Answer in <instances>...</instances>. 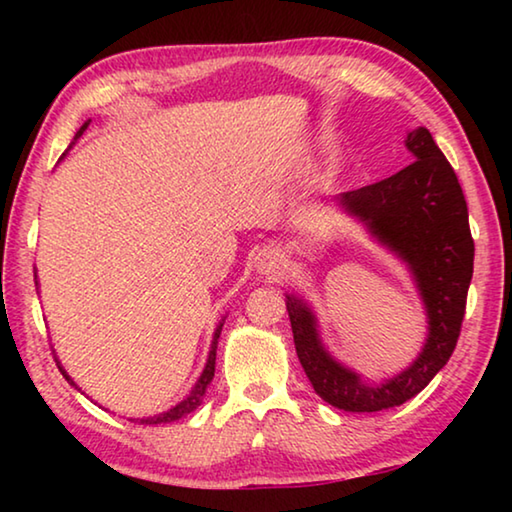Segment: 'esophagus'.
Here are the masks:
<instances>
[{
    "mask_svg": "<svg viewBox=\"0 0 512 512\" xmlns=\"http://www.w3.org/2000/svg\"><path fill=\"white\" fill-rule=\"evenodd\" d=\"M257 271L262 275H280L284 271V257L273 248H266L257 255Z\"/></svg>",
    "mask_w": 512,
    "mask_h": 512,
    "instance_id": "esophagus-1",
    "label": "esophagus"
}]
</instances>
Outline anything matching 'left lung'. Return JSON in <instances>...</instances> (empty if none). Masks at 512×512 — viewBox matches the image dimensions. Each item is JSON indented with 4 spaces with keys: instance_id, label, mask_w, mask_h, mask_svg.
<instances>
[{
    "instance_id": "obj_1",
    "label": "left lung",
    "mask_w": 512,
    "mask_h": 512,
    "mask_svg": "<svg viewBox=\"0 0 512 512\" xmlns=\"http://www.w3.org/2000/svg\"><path fill=\"white\" fill-rule=\"evenodd\" d=\"M413 162L395 176L334 198L377 246L409 268L427 314V339L409 366L372 381L334 357L320 339L318 318L298 293L287 296L293 343L314 391L350 413L393 409L418 395L456 348L474 268L467 203L443 151L424 126L406 133Z\"/></svg>"
}]
</instances>
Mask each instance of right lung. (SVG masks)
Returning <instances> with one entry per match:
<instances>
[{"instance_id":"obj_1","label":"right lung","mask_w":512,"mask_h":512,"mask_svg":"<svg viewBox=\"0 0 512 512\" xmlns=\"http://www.w3.org/2000/svg\"><path fill=\"white\" fill-rule=\"evenodd\" d=\"M90 126V121H85V124L79 128V131H76V135H74V142L69 144V149H72V146L76 144V140H79V137L85 133V128ZM67 149V151H69ZM65 151V153H67ZM65 153H63V158H65ZM60 158V160H63ZM40 287L38 284V271H36V289ZM223 323H225V316L219 320V325H216V329H214V334H212V343H210V352H207V361H205V368H203V372H201V377L196 379V384H194V388L192 391H189V395L185 397L183 402H178L176 406H171L169 411H162V413H158V415H149V418H133V422L137 420L140 424H167V422H176V420H180V418H185L187 413H192V411H196L198 406L203 404V397H205V393H207V386L212 384V379H214V368H216V345H219V336H221V329H223ZM56 366H58V370L63 372V377L67 379V384H72L76 391H81L79 386L74 384V379L67 375V370L63 368V363L58 361V357H56ZM85 395V393H83Z\"/></svg>"}]
</instances>
